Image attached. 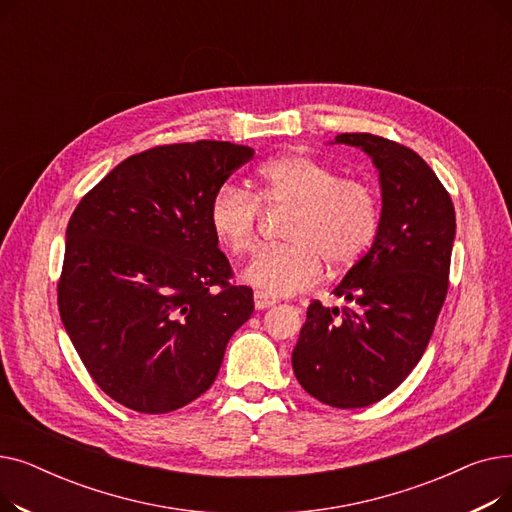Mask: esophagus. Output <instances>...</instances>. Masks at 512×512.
I'll return each mask as SVG.
<instances>
[{
  "label": "esophagus",
  "instance_id": "34e87169",
  "mask_svg": "<svg viewBox=\"0 0 512 512\" xmlns=\"http://www.w3.org/2000/svg\"><path fill=\"white\" fill-rule=\"evenodd\" d=\"M255 309L257 311H263V309H267V307H274L276 305V299H272V297H267V294H263V292H255Z\"/></svg>",
  "mask_w": 512,
  "mask_h": 512
}]
</instances>
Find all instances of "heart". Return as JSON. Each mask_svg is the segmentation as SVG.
<instances>
[{
  "mask_svg": "<svg viewBox=\"0 0 512 512\" xmlns=\"http://www.w3.org/2000/svg\"><path fill=\"white\" fill-rule=\"evenodd\" d=\"M259 199L234 182H224L209 203V228L234 257L253 249L261 205L290 207L284 224L288 242L261 249L247 265L251 286L272 297L311 288L324 261L332 270L355 265L373 245L380 205L373 188L303 153L267 161L257 172Z\"/></svg>",
  "mask_w": 512,
  "mask_h": 512,
  "instance_id": "heart-1",
  "label": "heart"
}]
</instances>
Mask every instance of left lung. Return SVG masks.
I'll list each match as a JSON object with an SVG mask.
<instances>
[{
    "label": "left lung",
    "mask_w": 512,
    "mask_h": 512,
    "mask_svg": "<svg viewBox=\"0 0 512 512\" xmlns=\"http://www.w3.org/2000/svg\"><path fill=\"white\" fill-rule=\"evenodd\" d=\"M332 143L371 157L380 228L334 288L353 307L309 305L292 369L324 405L361 409L396 390L425 353L446 299L456 218L446 188L413 149L369 132H344Z\"/></svg>",
    "instance_id": "obj_1"
}]
</instances>
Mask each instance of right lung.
<instances>
[{
    "label": "right lung",
    "mask_w": 512,
    "mask_h": 512,
    "mask_svg": "<svg viewBox=\"0 0 512 512\" xmlns=\"http://www.w3.org/2000/svg\"><path fill=\"white\" fill-rule=\"evenodd\" d=\"M253 155L228 141L155 147L124 159L74 209L60 317L120 405L159 415L199 398L251 317L253 290L228 282L209 203Z\"/></svg>",
    "instance_id": "obj_1"
}]
</instances>
